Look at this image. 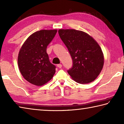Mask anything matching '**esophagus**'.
<instances>
[{
  "mask_svg": "<svg viewBox=\"0 0 124 124\" xmlns=\"http://www.w3.org/2000/svg\"><path fill=\"white\" fill-rule=\"evenodd\" d=\"M57 66L58 68H61L62 66V64H57Z\"/></svg>",
  "mask_w": 124,
  "mask_h": 124,
  "instance_id": "34e87169",
  "label": "esophagus"
}]
</instances>
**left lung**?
<instances>
[{
    "label": "left lung",
    "instance_id": "obj_1",
    "mask_svg": "<svg viewBox=\"0 0 124 124\" xmlns=\"http://www.w3.org/2000/svg\"><path fill=\"white\" fill-rule=\"evenodd\" d=\"M58 34L73 60L68 74L75 81L88 84L96 79L103 68L104 56L95 39L83 31L60 29Z\"/></svg>",
    "mask_w": 124,
    "mask_h": 124
}]
</instances>
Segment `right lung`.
<instances>
[{"label":"right lung","instance_id":"right-lung-1","mask_svg":"<svg viewBox=\"0 0 124 124\" xmlns=\"http://www.w3.org/2000/svg\"><path fill=\"white\" fill-rule=\"evenodd\" d=\"M57 32V29L35 32L21 47L17 59L18 68L23 77L32 84L44 85L55 73L56 67L50 62L46 48Z\"/></svg>","mask_w":124,"mask_h":124}]
</instances>
